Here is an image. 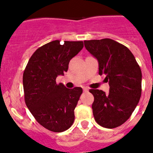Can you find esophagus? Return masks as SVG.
I'll return each instance as SVG.
<instances>
[{
	"label": "esophagus",
	"instance_id": "esophagus-1",
	"mask_svg": "<svg viewBox=\"0 0 153 153\" xmlns=\"http://www.w3.org/2000/svg\"><path fill=\"white\" fill-rule=\"evenodd\" d=\"M83 91H84V92H88L89 91V89L86 88V87H83Z\"/></svg>",
	"mask_w": 153,
	"mask_h": 153
}]
</instances>
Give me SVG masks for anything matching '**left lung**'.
Instances as JSON below:
<instances>
[{"label": "left lung", "instance_id": "left-lung-1", "mask_svg": "<svg viewBox=\"0 0 153 153\" xmlns=\"http://www.w3.org/2000/svg\"><path fill=\"white\" fill-rule=\"evenodd\" d=\"M84 45L97 59L99 74H105L109 85L108 94L101 90H90L94 97V119L105 128L120 126L131 117L141 97L140 67L126 46L112 39L84 40Z\"/></svg>", "mask_w": 153, "mask_h": 153}]
</instances>
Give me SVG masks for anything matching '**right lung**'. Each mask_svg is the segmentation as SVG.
<instances>
[{"label": "right lung", "instance_id": "right-lung-1", "mask_svg": "<svg viewBox=\"0 0 153 153\" xmlns=\"http://www.w3.org/2000/svg\"><path fill=\"white\" fill-rule=\"evenodd\" d=\"M83 47V41H51L33 53L24 70L25 103L35 120L48 130L61 132L74 123V109L83 90L66 88L56 79L67 72L70 60Z\"/></svg>", "mask_w": 153, "mask_h": 153}]
</instances>
